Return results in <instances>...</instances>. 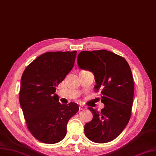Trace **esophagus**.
I'll use <instances>...</instances> for the list:
<instances>
[{
    "mask_svg": "<svg viewBox=\"0 0 156 156\" xmlns=\"http://www.w3.org/2000/svg\"><path fill=\"white\" fill-rule=\"evenodd\" d=\"M85 109H86V106H85L84 105H80V106H79L80 110H85Z\"/></svg>",
    "mask_w": 156,
    "mask_h": 156,
    "instance_id": "esophagus-1",
    "label": "esophagus"
}]
</instances>
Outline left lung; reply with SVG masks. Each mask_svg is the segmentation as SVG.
<instances>
[{"label": "left lung", "instance_id": "obj_1", "mask_svg": "<svg viewBox=\"0 0 156 156\" xmlns=\"http://www.w3.org/2000/svg\"><path fill=\"white\" fill-rule=\"evenodd\" d=\"M80 69L94 74L95 91H101L105 107L100 111L89 107L93 114L84 133L96 143H106L118 136L131 115L134 82L130 66L123 57L105 50L83 51L78 56Z\"/></svg>", "mask_w": 156, "mask_h": 156}]
</instances>
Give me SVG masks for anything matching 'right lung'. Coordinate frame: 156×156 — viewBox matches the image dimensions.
I'll use <instances>...</instances> for the list:
<instances>
[{
    "mask_svg": "<svg viewBox=\"0 0 156 156\" xmlns=\"http://www.w3.org/2000/svg\"><path fill=\"white\" fill-rule=\"evenodd\" d=\"M76 51H50L30 63L22 74L20 103L29 132L45 144H55L66 134L69 120L79 110L75 103L61 105L56 87L73 69Z\"/></svg>",
    "mask_w": 156,
    "mask_h": 156,
    "instance_id": "add662e5",
    "label": "right lung"
}]
</instances>
